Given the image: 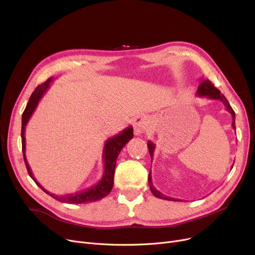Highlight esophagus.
<instances>
[{
	"label": "esophagus",
	"instance_id": "obj_1",
	"mask_svg": "<svg viewBox=\"0 0 255 255\" xmlns=\"http://www.w3.org/2000/svg\"><path fill=\"white\" fill-rule=\"evenodd\" d=\"M133 124H134V134L135 135H140L147 129L148 121H147L146 117L137 116L133 121Z\"/></svg>",
	"mask_w": 255,
	"mask_h": 255
}]
</instances>
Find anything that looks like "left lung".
I'll return each mask as SVG.
<instances>
[{
    "label": "left lung",
    "mask_w": 255,
    "mask_h": 255,
    "mask_svg": "<svg viewBox=\"0 0 255 255\" xmlns=\"http://www.w3.org/2000/svg\"><path fill=\"white\" fill-rule=\"evenodd\" d=\"M197 95L199 97H207L209 99H213V100H220L221 102H222L226 108L227 112L231 115L232 117V128L236 129V114L234 112V109L231 108L230 104L228 103L227 99L225 98L224 95L221 94V92L218 90V88L210 82L209 80H203L201 81L200 85L198 86V90H197ZM148 149H149V153H150V156H151V160L153 159V153H154V150H155V145L154 143L149 140L148 141ZM234 165H231V169ZM148 182H149V185H150V190L152 192V194L157 197L159 199H163V200H171V201H180L178 200V199H174V198H171V197H167L164 196L163 194H161L159 191H157L155 187L153 186V183H152V177H151V171L149 173V177H148Z\"/></svg>",
    "instance_id": "left-lung-1"
}]
</instances>
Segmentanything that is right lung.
Wrapping results in <instances>:
<instances>
[{"instance_id":"1","label":"right lung","mask_w":255,"mask_h":255,"mask_svg":"<svg viewBox=\"0 0 255 255\" xmlns=\"http://www.w3.org/2000/svg\"><path fill=\"white\" fill-rule=\"evenodd\" d=\"M53 81V78H49L45 83H42L38 85L35 91L32 93L28 104L24 110L23 116H21V148H23V154H24V160L27 171L30 175L31 178L34 180V182L40 187V189L45 192L46 194L50 195L56 200L64 203H72V204H79V203H88V202H94L101 200L104 197H106L110 191L113 190L114 186V177H115V169H116V163H117V158L119 156V154L121 150L125 147L126 143L133 137V128L132 126H129L125 128L123 131H121L119 134L109 137L103 149V154H102V158L104 162V173L101 180L99 181L97 184L88 187L86 190H82L80 192H77L75 194H68V195H54L50 192H48L46 189L37 182L35 179V177L33 176V173L30 169V165L27 161L26 158V137H25V131H26V125L29 122L32 114L34 113V110L40 101V99L42 96L46 94L48 91V88L50 87L51 82Z\"/></svg>"}]
</instances>
